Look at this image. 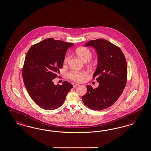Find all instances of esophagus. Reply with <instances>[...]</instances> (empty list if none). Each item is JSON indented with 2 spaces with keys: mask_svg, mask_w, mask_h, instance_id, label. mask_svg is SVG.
<instances>
[{
  "mask_svg": "<svg viewBox=\"0 0 151 151\" xmlns=\"http://www.w3.org/2000/svg\"><path fill=\"white\" fill-rule=\"evenodd\" d=\"M79 85V84H74V85H73V87L74 88H76V87L78 86Z\"/></svg>",
  "mask_w": 151,
  "mask_h": 151,
  "instance_id": "obj_1",
  "label": "esophagus"
}]
</instances>
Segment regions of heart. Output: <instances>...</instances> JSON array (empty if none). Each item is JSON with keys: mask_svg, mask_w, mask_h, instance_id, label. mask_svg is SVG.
Masks as SVG:
<instances>
[{"mask_svg": "<svg viewBox=\"0 0 151 151\" xmlns=\"http://www.w3.org/2000/svg\"><path fill=\"white\" fill-rule=\"evenodd\" d=\"M76 52L78 56L83 60L88 61L92 58V52L88 48L85 47H79L76 50ZM70 58V55H67L64 59V62L66 63L68 62ZM87 75L86 72H81L77 70H72L68 73V77L70 79L74 81L77 82L83 81L85 79V76Z\"/></svg>", "mask_w": 151, "mask_h": 151, "instance_id": "heart-1", "label": "heart"}]
</instances>
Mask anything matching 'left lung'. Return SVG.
Wrapping results in <instances>:
<instances>
[{
    "label": "left lung",
    "instance_id": "1",
    "mask_svg": "<svg viewBox=\"0 0 151 151\" xmlns=\"http://www.w3.org/2000/svg\"><path fill=\"white\" fill-rule=\"evenodd\" d=\"M85 47L96 50L97 66L93 77H96L99 85L95 89L86 85L87 92L82 99L88 107L101 111L114 104L123 93L127 81V63L120 48L107 40H90Z\"/></svg>",
    "mask_w": 151,
    "mask_h": 151
}]
</instances>
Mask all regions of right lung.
I'll list each match as a JSON object with an SVG mask.
<instances>
[{
  "instance_id": "obj_1",
  "label": "right lung",
  "mask_w": 151,
  "mask_h": 151,
  "mask_svg": "<svg viewBox=\"0 0 151 151\" xmlns=\"http://www.w3.org/2000/svg\"><path fill=\"white\" fill-rule=\"evenodd\" d=\"M73 45L47 38L28 51L22 71L23 82L29 96L40 108L53 110L60 107L73 88L66 81L55 85L53 79L63 67L67 50Z\"/></svg>"
}]
</instances>
